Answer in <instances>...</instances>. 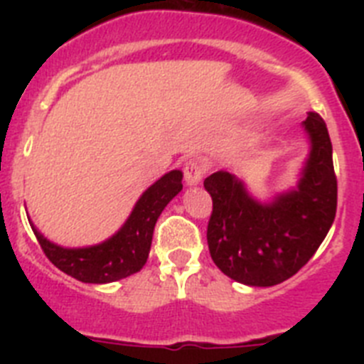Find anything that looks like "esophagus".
Here are the masks:
<instances>
[{
    "mask_svg": "<svg viewBox=\"0 0 364 364\" xmlns=\"http://www.w3.org/2000/svg\"><path fill=\"white\" fill-rule=\"evenodd\" d=\"M204 176V167L198 160H189L184 167V178L188 186H198Z\"/></svg>",
    "mask_w": 364,
    "mask_h": 364,
    "instance_id": "1",
    "label": "esophagus"
}]
</instances>
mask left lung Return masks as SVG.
<instances>
[{
  "label": "left lung",
  "instance_id": "obj_1",
  "mask_svg": "<svg viewBox=\"0 0 364 364\" xmlns=\"http://www.w3.org/2000/svg\"><path fill=\"white\" fill-rule=\"evenodd\" d=\"M302 127L310 153L295 188L260 202L228 171L204 180L213 200L208 224L211 259L240 284L266 288L290 279L314 257L333 224L337 178L330 134L317 112H308Z\"/></svg>",
  "mask_w": 364,
  "mask_h": 364
}]
</instances>
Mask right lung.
Listing matches in <instances>:
<instances>
[{
	"label": "right lung",
	"mask_w": 364,
	"mask_h": 364,
	"mask_svg": "<svg viewBox=\"0 0 364 364\" xmlns=\"http://www.w3.org/2000/svg\"><path fill=\"white\" fill-rule=\"evenodd\" d=\"M182 171L173 169L142 193L124 226L104 242L63 247L45 239L32 224L47 259L70 277L91 284H107L140 272L147 262L154 224L169 202L182 191Z\"/></svg>",
	"instance_id": "obj_1"
}]
</instances>
